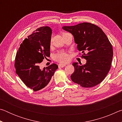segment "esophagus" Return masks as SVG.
<instances>
[{
	"mask_svg": "<svg viewBox=\"0 0 122 122\" xmlns=\"http://www.w3.org/2000/svg\"><path fill=\"white\" fill-rule=\"evenodd\" d=\"M66 64H63V63H60L59 64V68H62V67H65V66H66Z\"/></svg>",
	"mask_w": 122,
	"mask_h": 122,
	"instance_id": "obj_1",
	"label": "esophagus"
}]
</instances>
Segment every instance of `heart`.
Instances as JSON below:
<instances>
[{"instance_id":"heart-1","label":"heart","mask_w":122,"mask_h":122,"mask_svg":"<svg viewBox=\"0 0 122 122\" xmlns=\"http://www.w3.org/2000/svg\"><path fill=\"white\" fill-rule=\"evenodd\" d=\"M65 33H63V35ZM54 59L56 61L60 62H66L68 60L69 56L67 53L63 51H60L54 55Z\"/></svg>"}]
</instances>
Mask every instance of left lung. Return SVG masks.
Masks as SVG:
<instances>
[{
    "label": "left lung",
    "mask_w": 122,
    "mask_h": 122,
    "mask_svg": "<svg viewBox=\"0 0 122 122\" xmlns=\"http://www.w3.org/2000/svg\"><path fill=\"white\" fill-rule=\"evenodd\" d=\"M62 28L73 35L77 49L86 60L83 65L73 63L75 71L71 76L72 81L84 88L100 84L110 69L113 57L112 45L106 34L99 27L89 22Z\"/></svg>",
    "instance_id": "obj_1"
}]
</instances>
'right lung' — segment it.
Here are the masks:
<instances>
[{
	"mask_svg": "<svg viewBox=\"0 0 122 122\" xmlns=\"http://www.w3.org/2000/svg\"><path fill=\"white\" fill-rule=\"evenodd\" d=\"M51 33L52 30L48 26L37 28L23 41L16 53V73L34 92L45 88L58 68L55 63L43 69L39 67L43 60L50 55Z\"/></svg>",
	"mask_w": 122,
	"mask_h": 122,
	"instance_id": "obj_1",
	"label": "right lung"
}]
</instances>
